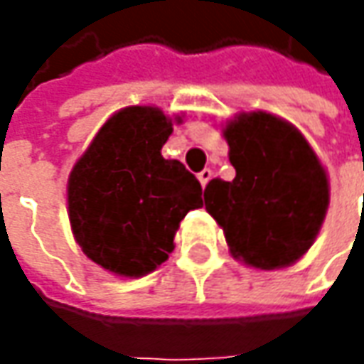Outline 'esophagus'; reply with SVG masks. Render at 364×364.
Returning a JSON list of instances; mask_svg holds the SVG:
<instances>
[{
	"instance_id": "obj_1",
	"label": "esophagus",
	"mask_w": 364,
	"mask_h": 364,
	"mask_svg": "<svg viewBox=\"0 0 364 364\" xmlns=\"http://www.w3.org/2000/svg\"><path fill=\"white\" fill-rule=\"evenodd\" d=\"M210 178H213V170H210V168H204L203 172L198 174V182H200V186H203V188L208 184V180H210Z\"/></svg>"
}]
</instances>
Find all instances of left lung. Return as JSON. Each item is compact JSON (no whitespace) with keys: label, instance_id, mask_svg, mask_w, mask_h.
<instances>
[{"label":"left lung","instance_id":"obj_1","mask_svg":"<svg viewBox=\"0 0 364 364\" xmlns=\"http://www.w3.org/2000/svg\"><path fill=\"white\" fill-rule=\"evenodd\" d=\"M235 180L215 178L204 206L235 257L259 269L291 265L312 247L328 208V180L294 125L245 113L225 127Z\"/></svg>","mask_w":364,"mask_h":364}]
</instances>
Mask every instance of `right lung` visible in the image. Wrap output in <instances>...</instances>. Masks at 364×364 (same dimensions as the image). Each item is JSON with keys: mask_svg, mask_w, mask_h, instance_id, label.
Returning <instances> with one entry per match:
<instances>
[{"mask_svg": "<svg viewBox=\"0 0 364 364\" xmlns=\"http://www.w3.org/2000/svg\"><path fill=\"white\" fill-rule=\"evenodd\" d=\"M172 119L127 107L95 135L68 178V218L85 255L109 272L141 277L174 249L188 210L203 206L200 182L161 146Z\"/></svg>", "mask_w": 364, "mask_h": 364, "instance_id": "1", "label": "right lung"}]
</instances>
